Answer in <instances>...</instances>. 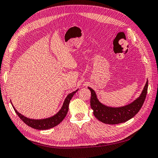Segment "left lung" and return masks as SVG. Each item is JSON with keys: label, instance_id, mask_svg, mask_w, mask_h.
I'll list each match as a JSON object with an SVG mask.
<instances>
[{"label": "left lung", "instance_id": "left-lung-1", "mask_svg": "<svg viewBox=\"0 0 158 158\" xmlns=\"http://www.w3.org/2000/svg\"><path fill=\"white\" fill-rule=\"evenodd\" d=\"M89 89L91 92L90 102H91V107L93 110V114L95 117L102 123L114 125L126 122L134 117L139 112L147 96L148 80L139 98L131 103L130 104L119 108L108 107L102 104L99 102L95 91L90 87H89Z\"/></svg>", "mask_w": 158, "mask_h": 158}]
</instances>
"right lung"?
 <instances>
[{
	"label": "right lung",
	"mask_w": 158,
	"mask_h": 158,
	"mask_svg": "<svg viewBox=\"0 0 158 158\" xmlns=\"http://www.w3.org/2000/svg\"><path fill=\"white\" fill-rule=\"evenodd\" d=\"M77 91H78V90L69 93V94L67 96V98L65 99V102L63 103L62 108H61L60 110L55 115H54L50 118H44V119H31V118H28L21 114L20 113H19V112L15 110L14 106H13V108H14L16 114H17L18 117L21 118L22 121H24V123L28 125V126L40 130H48V129L52 128L56 126L57 125H59L60 122L65 118L67 114V112H68L69 110V104L70 100L72 99L73 95H74Z\"/></svg>",
	"instance_id": "right-lung-1"
}]
</instances>
